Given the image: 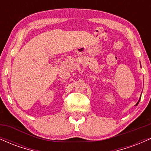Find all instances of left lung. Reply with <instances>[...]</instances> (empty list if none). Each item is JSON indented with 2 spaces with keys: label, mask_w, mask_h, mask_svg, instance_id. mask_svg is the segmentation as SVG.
<instances>
[{
  "label": "left lung",
  "mask_w": 151,
  "mask_h": 151,
  "mask_svg": "<svg viewBox=\"0 0 151 151\" xmlns=\"http://www.w3.org/2000/svg\"><path fill=\"white\" fill-rule=\"evenodd\" d=\"M140 99H141V97H140ZM140 99H139V100H138V103H137V104H136V105H138V103H139V101H140Z\"/></svg>",
  "instance_id": "left-lung-1"
}]
</instances>
